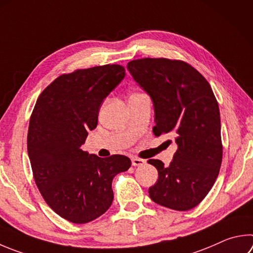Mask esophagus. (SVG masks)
Masks as SVG:
<instances>
[{
	"mask_svg": "<svg viewBox=\"0 0 253 253\" xmlns=\"http://www.w3.org/2000/svg\"><path fill=\"white\" fill-rule=\"evenodd\" d=\"M146 162L144 159H141V158H138V157H132L131 158V164H132V166H142V165H144Z\"/></svg>",
	"mask_w": 253,
	"mask_h": 253,
	"instance_id": "esophagus-1",
	"label": "esophagus"
}]
</instances>
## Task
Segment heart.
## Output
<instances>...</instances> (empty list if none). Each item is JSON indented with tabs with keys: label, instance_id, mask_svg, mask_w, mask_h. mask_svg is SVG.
<instances>
[{
	"label": "heart",
	"instance_id": "obj_1",
	"mask_svg": "<svg viewBox=\"0 0 253 253\" xmlns=\"http://www.w3.org/2000/svg\"><path fill=\"white\" fill-rule=\"evenodd\" d=\"M138 94H140V93H134V94H131V95H138Z\"/></svg>",
	"mask_w": 253,
	"mask_h": 253
}]
</instances>
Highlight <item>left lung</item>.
<instances>
[{
  "instance_id": "left-lung-1",
  "label": "left lung",
  "mask_w": 253,
  "mask_h": 253,
  "mask_svg": "<svg viewBox=\"0 0 253 253\" xmlns=\"http://www.w3.org/2000/svg\"><path fill=\"white\" fill-rule=\"evenodd\" d=\"M127 70L153 100L155 136L172 134L178 146L168 167L148 160L158 170L149 197L169 209L195 208L212 188L222 162L220 113L211 86L179 59H134Z\"/></svg>"
}]
</instances>
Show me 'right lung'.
I'll return each mask as SVG.
<instances>
[{"mask_svg":"<svg viewBox=\"0 0 253 253\" xmlns=\"http://www.w3.org/2000/svg\"><path fill=\"white\" fill-rule=\"evenodd\" d=\"M124 77L117 64L63 74L41 93L31 115L27 153L35 183L50 208L73 223L106 212L114 177L131 165L126 156L99 158L81 149L104 98Z\"/></svg>","mask_w":253,"mask_h":253,"instance_id":"obj_1","label":"right lung"}]
</instances>
